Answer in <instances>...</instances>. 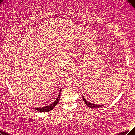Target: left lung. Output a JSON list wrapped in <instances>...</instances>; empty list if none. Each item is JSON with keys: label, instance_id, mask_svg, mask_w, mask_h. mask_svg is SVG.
Listing matches in <instances>:
<instances>
[{"label": "left lung", "instance_id": "8db88e82", "mask_svg": "<svg viewBox=\"0 0 135 135\" xmlns=\"http://www.w3.org/2000/svg\"><path fill=\"white\" fill-rule=\"evenodd\" d=\"M83 101L85 102L86 105L88 107H90V108H99V107L104 106V105H98V104H94L93 103H90V102L88 101L84 98V96H83Z\"/></svg>", "mask_w": 135, "mask_h": 135}]
</instances>
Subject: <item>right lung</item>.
<instances>
[{
    "label": "right lung",
    "instance_id": "add662e5",
    "mask_svg": "<svg viewBox=\"0 0 135 135\" xmlns=\"http://www.w3.org/2000/svg\"><path fill=\"white\" fill-rule=\"evenodd\" d=\"M61 93V89L60 90V92H59V94L58 95L57 98L56 99L55 101L52 102V103L49 105H47V106H43V107H32V108L38 111L39 112H48V111H50L51 110H52L54 107L59 102V100H60V93Z\"/></svg>",
    "mask_w": 135,
    "mask_h": 135
}]
</instances>
